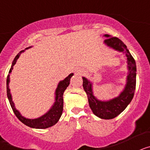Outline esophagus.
<instances>
[{"mask_svg": "<svg viewBox=\"0 0 150 150\" xmlns=\"http://www.w3.org/2000/svg\"><path fill=\"white\" fill-rule=\"evenodd\" d=\"M83 72H84V71H78V73H79V74H83Z\"/></svg>", "mask_w": 150, "mask_h": 150, "instance_id": "34e87169", "label": "esophagus"}]
</instances>
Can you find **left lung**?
Returning a JSON list of instances; mask_svg holds the SVG:
<instances>
[{
    "label": "left lung",
    "instance_id": "obj_1",
    "mask_svg": "<svg viewBox=\"0 0 150 150\" xmlns=\"http://www.w3.org/2000/svg\"><path fill=\"white\" fill-rule=\"evenodd\" d=\"M107 39L104 43L110 48L125 53L128 62V75L127 76V83L124 90L120 95L115 98L107 101L99 100L94 96L92 91V83L86 77H83V86L88 96V104L94 114L104 120H111L120 115L130 104L134 95L136 87V63L129 52L127 46L122 41L117 38H112L109 34H105Z\"/></svg>",
    "mask_w": 150,
    "mask_h": 150
}]
</instances>
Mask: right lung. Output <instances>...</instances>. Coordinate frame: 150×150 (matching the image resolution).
<instances>
[{
    "instance_id": "1",
    "label": "right lung",
    "mask_w": 150,
    "mask_h": 150,
    "mask_svg": "<svg viewBox=\"0 0 150 150\" xmlns=\"http://www.w3.org/2000/svg\"><path fill=\"white\" fill-rule=\"evenodd\" d=\"M28 48H26L25 50ZM25 50H22L18 53V55L15 57V59L13 60V63H12V66L9 71V74H8L7 78H6V94H7V98L10 101V106H11L12 109H13V112L18 118V120H20L23 124H25L27 126L30 127V128H47L49 127H51L54 125L56 124L58 121L60 119L61 116L62 114V111H63V94L70 84V80L74 74H71L65 78V79L61 81L58 85L56 90H55V101L52 107H51V109L48 111V112L45 113L40 117L38 118V119H34V120H30V119H26L24 116H22L20 114V112H18L16 109L14 103L12 100V96L10 94V88H9V83H10V74H11L12 70L13 68V66L15 65L17 59L19 58L21 54Z\"/></svg>"
}]
</instances>
